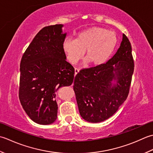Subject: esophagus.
Returning <instances> with one entry per match:
<instances>
[{
  "mask_svg": "<svg viewBox=\"0 0 153 153\" xmlns=\"http://www.w3.org/2000/svg\"><path fill=\"white\" fill-rule=\"evenodd\" d=\"M79 71H80V69L79 68H74V74H76L78 73H79Z\"/></svg>",
  "mask_w": 153,
  "mask_h": 153,
  "instance_id": "esophagus-1",
  "label": "esophagus"
}]
</instances>
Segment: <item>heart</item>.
<instances>
[{"mask_svg":"<svg viewBox=\"0 0 153 153\" xmlns=\"http://www.w3.org/2000/svg\"><path fill=\"white\" fill-rule=\"evenodd\" d=\"M116 43L117 36L113 31L101 27H92L78 33L75 39H65L63 50L71 64L76 63L85 51L89 63L97 66L107 60Z\"/></svg>","mask_w":153,"mask_h":153,"instance_id":"b5f03b06","label":"heart"}]
</instances>
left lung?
<instances>
[{"mask_svg":"<svg viewBox=\"0 0 153 153\" xmlns=\"http://www.w3.org/2000/svg\"><path fill=\"white\" fill-rule=\"evenodd\" d=\"M133 71L131 45L123 33L119 49L106 63L84 68L74 78L73 89L81 117L98 123L113 116L128 96ZM113 79L116 85H112Z\"/></svg>","mask_w":153,"mask_h":153,"instance_id":"left-lung-1","label":"left lung"}]
</instances>
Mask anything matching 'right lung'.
Masks as SVG:
<instances>
[{
    "label": "right lung",
    "instance_id": "1",
    "mask_svg": "<svg viewBox=\"0 0 153 153\" xmlns=\"http://www.w3.org/2000/svg\"><path fill=\"white\" fill-rule=\"evenodd\" d=\"M62 24L43 27L34 37L20 62L19 99L34 122L53 123L57 119L56 92L72 85L74 68L66 61Z\"/></svg>",
    "mask_w": 153,
    "mask_h": 153
}]
</instances>
